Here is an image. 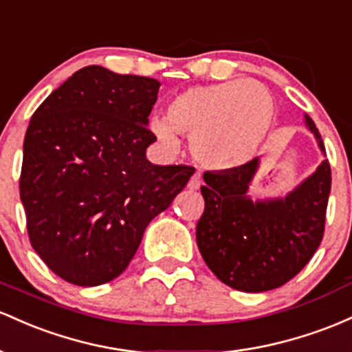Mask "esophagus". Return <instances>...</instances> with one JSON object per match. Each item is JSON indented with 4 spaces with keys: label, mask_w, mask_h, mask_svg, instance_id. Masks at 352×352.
Masks as SVG:
<instances>
[{
    "label": "esophagus",
    "mask_w": 352,
    "mask_h": 352,
    "mask_svg": "<svg viewBox=\"0 0 352 352\" xmlns=\"http://www.w3.org/2000/svg\"><path fill=\"white\" fill-rule=\"evenodd\" d=\"M199 186H201V173H195V175L191 176V179H189L188 188L191 189V191H196V189H199Z\"/></svg>",
    "instance_id": "34e87169"
}]
</instances>
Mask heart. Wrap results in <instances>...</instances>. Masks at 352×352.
Here are the masks:
<instances>
[{
  "label": "heart",
  "instance_id": "1",
  "mask_svg": "<svg viewBox=\"0 0 352 352\" xmlns=\"http://www.w3.org/2000/svg\"><path fill=\"white\" fill-rule=\"evenodd\" d=\"M274 113L271 93L261 82L232 80L192 86L173 98L168 120L155 116L151 131L161 143L176 148V133L188 134L197 163L211 169L243 166L258 155Z\"/></svg>",
  "mask_w": 352,
  "mask_h": 352
}]
</instances>
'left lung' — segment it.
Returning a JSON list of instances; mask_svg holds the SVG:
<instances>
[{
    "instance_id": "obj_1",
    "label": "left lung",
    "mask_w": 352,
    "mask_h": 352,
    "mask_svg": "<svg viewBox=\"0 0 352 352\" xmlns=\"http://www.w3.org/2000/svg\"><path fill=\"white\" fill-rule=\"evenodd\" d=\"M326 156L314 121L304 114ZM261 157L224 171L203 175L204 212L196 226V243L208 267L229 287L244 293L276 289L309 263L324 234L331 168L327 160L286 196H250Z\"/></svg>"
}]
</instances>
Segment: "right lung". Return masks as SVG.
<instances>
[{
  "label": "right lung",
  "instance_id": "right-lung-1",
  "mask_svg": "<svg viewBox=\"0 0 352 352\" xmlns=\"http://www.w3.org/2000/svg\"><path fill=\"white\" fill-rule=\"evenodd\" d=\"M161 82L86 66L41 102L26 129L19 196L31 246L76 286L113 281L148 224L195 168L146 157Z\"/></svg>",
  "mask_w": 352,
  "mask_h": 352
}]
</instances>
